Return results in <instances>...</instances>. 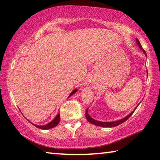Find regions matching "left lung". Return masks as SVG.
Masks as SVG:
<instances>
[{"mask_svg": "<svg viewBox=\"0 0 160 160\" xmlns=\"http://www.w3.org/2000/svg\"><path fill=\"white\" fill-rule=\"evenodd\" d=\"M136 42H137L139 48H140V49L142 50L143 53H144L145 54V56H147V54H146V52L145 51V50L142 48V46H141V44H140V42H139V40L138 39H136ZM136 108H137V107H136ZM136 108H135V110L136 109ZM135 110H134V111H135ZM134 111H132V112L131 113H130V114H129L128 116H127L126 117L123 118H122V119H121V120H118V121H113V122H102V121H99L94 120V119H93L92 118H91L90 116V115L88 114V109H87V110H86L85 117H86L87 119H88V121H89V122H90L91 123H92V124H94V125L99 126H102V127H106V128H112V127H115V126H118L119 124L122 123L124 122V121H126L127 120V119H128V118L130 117V116H131L132 114V113H133Z\"/></svg>", "mask_w": 160, "mask_h": 160, "instance_id": "8db88e82", "label": "left lung"}]
</instances>
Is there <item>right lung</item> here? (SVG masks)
Masks as SVG:
<instances>
[{"mask_svg":"<svg viewBox=\"0 0 160 160\" xmlns=\"http://www.w3.org/2000/svg\"><path fill=\"white\" fill-rule=\"evenodd\" d=\"M77 91V90H73L71 92V94H70V96H71L72 94H73L75 92ZM69 96V97H70ZM59 121H60V114H58L56 116V118L53 119V120L52 121H51L50 123H48V124H47V125H44V126H37V125H34L35 126L37 127V128H40V129H43V130H47V129H50V128H54L56 126H57ZM33 124V123H32ZM34 125V124H33Z\"/></svg>","mask_w":160,"mask_h":160,"instance_id":"obj_1","label":"right lung"}]
</instances>
